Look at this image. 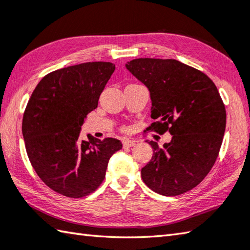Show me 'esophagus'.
Segmentation results:
<instances>
[{
  "instance_id": "34e87169",
  "label": "esophagus",
  "mask_w": 250,
  "mask_h": 250,
  "mask_svg": "<svg viewBox=\"0 0 250 250\" xmlns=\"http://www.w3.org/2000/svg\"><path fill=\"white\" fill-rule=\"evenodd\" d=\"M122 144H124L125 148H130V147H132V146H134L136 144V142L133 140H125V141H124V143Z\"/></svg>"
}]
</instances>
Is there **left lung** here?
<instances>
[{
    "label": "left lung",
    "mask_w": 250,
    "mask_h": 250,
    "mask_svg": "<svg viewBox=\"0 0 250 250\" xmlns=\"http://www.w3.org/2000/svg\"><path fill=\"white\" fill-rule=\"evenodd\" d=\"M125 67L149 90L150 117L157 119L149 129L172 135L161 148L146 141L154 154L142 168V179L164 196L188 192L209 173L222 144L227 112L217 86L204 72L175 60L136 58Z\"/></svg>",
    "instance_id": "8db88e82"
}]
</instances>
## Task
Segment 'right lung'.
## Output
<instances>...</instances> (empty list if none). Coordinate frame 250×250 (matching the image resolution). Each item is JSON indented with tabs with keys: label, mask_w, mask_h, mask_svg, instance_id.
<instances>
[{
	"label": "right lung",
	"mask_w": 250,
	"mask_h": 250,
	"mask_svg": "<svg viewBox=\"0 0 250 250\" xmlns=\"http://www.w3.org/2000/svg\"><path fill=\"white\" fill-rule=\"evenodd\" d=\"M115 65L90 62L47 73L32 92L22 118L29 160L48 188L70 198L94 192L105 179L119 140L79 139L86 115L94 110Z\"/></svg>",
	"instance_id": "add662e5"
}]
</instances>
